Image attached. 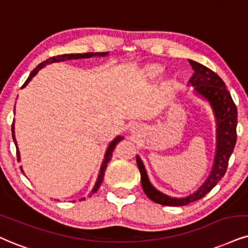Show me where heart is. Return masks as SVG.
<instances>
[{
  "instance_id": "heart-1",
  "label": "heart",
  "mask_w": 248,
  "mask_h": 248,
  "mask_svg": "<svg viewBox=\"0 0 248 248\" xmlns=\"http://www.w3.org/2000/svg\"><path fill=\"white\" fill-rule=\"evenodd\" d=\"M161 72H162V68H161V66H158V65L151 66V68L147 70L148 77H151V78L157 77V76L161 75Z\"/></svg>"
}]
</instances>
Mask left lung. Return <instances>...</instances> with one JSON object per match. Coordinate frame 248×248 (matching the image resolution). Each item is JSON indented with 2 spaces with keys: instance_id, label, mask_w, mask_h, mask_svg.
<instances>
[{
  "instance_id": "obj_1",
  "label": "left lung",
  "mask_w": 248,
  "mask_h": 248,
  "mask_svg": "<svg viewBox=\"0 0 248 248\" xmlns=\"http://www.w3.org/2000/svg\"><path fill=\"white\" fill-rule=\"evenodd\" d=\"M193 69V76L188 84L194 86L199 95L206 99L212 107L216 121V152L210 175L197 192L185 198H171L157 191L149 182L145 166L139 156H137L141 185L146 195L154 202L163 206H185L199 199L203 198L215 187L219 179L227 172L232 152L237 141V108L233 100L227 90L224 81L215 72L202 64L188 60Z\"/></svg>"
}]
</instances>
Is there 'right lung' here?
<instances>
[{"instance_id":"1","label":"right lung","mask_w":248,"mask_h":248,"mask_svg":"<svg viewBox=\"0 0 248 248\" xmlns=\"http://www.w3.org/2000/svg\"><path fill=\"white\" fill-rule=\"evenodd\" d=\"M106 55H108V53H84V54H64V55H59V56H53L50 57V59H48L47 61H44L42 63H40L36 68L33 70L32 72H31L30 77L27 78V80L25 81V84L23 85V87H25L27 84H29L31 79H32L36 73L39 72V70H41L44 66L47 65V64H50V63H54V62H61V61H68V60H79V59H90L92 56H106ZM11 131H12V138H14V142L15 145H16V148H17V160L18 162L20 161V155H19V151H18V147H17V141H16V138H15V126H14V123H12V127H11ZM122 139H124L122 136H118L116 137V138L112 140L111 142L109 143L108 148H107L106 151V154H105V158H103V162L102 164H101V168H100V172H99V177H97L96 179V183L95 185H94L93 189H92L91 192V195L93 193H95V192L99 189L100 185L102 184V180H103V177H105V172H106V169H107V166H108L109 161L111 160V156H112V152H114L115 149V146L117 145V143L121 141ZM20 170L21 172H24L23 169H21L20 167ZM81 200H85V198L80 199Z\"/></svg>"}]
</instances>
